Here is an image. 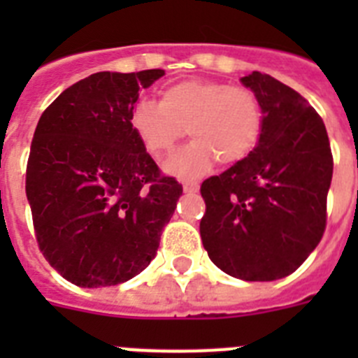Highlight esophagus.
Instances as JSON below:
<instances>
[{
    "mask_svg": "<svg viewBox=\"0 0 358 358\" xmlns=\"http://www.w3.org/2000/svg\"><path fill=\"white\" fill-rule=\"evenodd\" d=\"M182 189H185L186 194H197V192H199V182L182 181Z\"/></svg>",
    "mask_w": 358,
    "mask_h": 358,
    "instance_id": "1",
    "label": "esophagus"
}]
</instances>
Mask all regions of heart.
Returning a JSON list of instances; mask_svg holds the SVG:
<instances>
[{
  "instance_id": "b5f03b06",
  "label": "heart",
  "mask_w": 358,
  "mask_h": 358,
  "mask_svg": "<svg viewBox=\"0 0 358 358\" xmlns=\"http://www.w3.org/2000/svg\"><path fill=\"white\" fill-rule=\"evenodd\" d=\"M131 125L154 157L169 154L185 136L194 140L172 154L164 170L177 177H199L215 159H243L264 127L258 98L245 87L215 80H182L161 91L159 102L141 98L131 110Z\"/></svg>"
}]
</instances>
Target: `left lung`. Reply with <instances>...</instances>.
Wrapping results in <instances>:
<instances>
[{
	"instance_id": "8db88e82",
	"label": "left lung",
	"mask_w": 358,
	"mask_h": 358,
	"mask_svg": "<svg viewBox=\"0 0 358 358\" xmlns=\"http://www.w3.org/2000/svg\"><path fill=\"white\" fill-rule=\"evenodd\" d=\"M264 113L248 157L202 182V245L215 265L245 281L292 274L321 242L334 159L327 127L289 85L260 71L240 78Z\"/></svg>"
}]
</instances>
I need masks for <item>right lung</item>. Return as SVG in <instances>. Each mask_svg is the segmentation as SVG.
Wrapping results in <instances>:
<instances>
[{
    "mask_svg": "<svg viewBox=\"0 0 358 358\" xmlns=\"http://www.w3.org/2000/svg\"><path fill=\"white\" fill-rule=\"evenodd\" d=\"M164 69L100 71L69 85L37 123L27 199L39 249L84 289L118 285L156 256L182 186L161 177L131 110Z\"/></svg>",
    "mask_w": 358,
    "mask_h": 358,
    "instance_id": "1",
    "label": "right lung"
}]
</instances>
